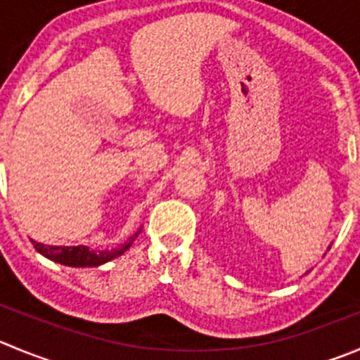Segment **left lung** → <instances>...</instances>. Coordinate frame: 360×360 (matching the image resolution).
<instances>
[{
    "label": "left lung",
    "mask_w": 360,
    "mask_h": 360,
    "mask_svg": "<svg viewBox=\"0 0 360 360\" xmlns=\"http://www.w3.org/2000/svg\"><path fill=\"white\" fill-rule=\"evenodd\" d=\"M328 249H330V245H328ZM306 274H307V272H306Z\"/></svg>",
    "instance_id": "1"
}]
</instances>
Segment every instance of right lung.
Listing matches in <instances>:
<instances>
[{"instance_id": "1", "label": "right lung", "mask_w": 360, "mask_h": 360, "mask_svg": "<svg viewBox=\"0 0 360 360\" xmlns=\"http://www.w3.org/2000/svg\"><path fill=\"white\" fill-rule=\"evenodd\" d=\"M141 228L125 244L120 245V248L104 249V251H95V249H90L88 245H46L35 240H32V244L40 255L46 256L47 259H51L54 263H61V265L67 266H101L104 263L122 256L125 251H129L132 242L141 233Z\"/></svg>"}]
</instances>
